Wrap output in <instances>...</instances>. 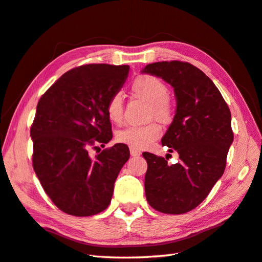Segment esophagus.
<instances>
[{
	"instance_id": "1",
	"label": "esophagus",
	"mask_w": 262,
	"mask_h": 262,
	"mask_svg": "<svg viewBox=\"0 0 262 262\" xmlns=\"http://www.w3.org/2000/svg\"><path fill=\"white\" fill-rule=\"evenodd\" d=\"M129 152H130L132 157H140V155L142 154L141 151H138V149H135V148H130Z\"/></svg>"
}]
</instances>
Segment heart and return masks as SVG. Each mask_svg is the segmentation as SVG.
<instances>
[{"instance_id":"obj_1","label":"heart","mask_w":262,"mask_h":262,"mask_svg":"<svg viewBox=\"0 0 262 262\" xmlns=\"http://www.w3.org/2000/svg\"><path fill=\"white\" fill-rule=\"evenodd\" d=\"M132 94L135 98L146 102L147 119H155L163 125L173 120L174 108L169 99V88L159 77L149 74L138 75L130 85ZM110 121L120 124L124 118V101L120 93H114L105 104ZM161 135V128L157 122H149L144 126H130L118 130L117 141L135 149H145Z\"/></svg>"}]
</instances>
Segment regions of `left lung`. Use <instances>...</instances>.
<instances>
[{"label":"left lung","instance_id":"obj_1","mask_svg":"<svg viewBox=\"0 0 262 262\" xmlns=\"http://www.w3.org/2000/svg\"><path fill=\"white\" fill-rule=\"evenodd\" d=\"M142 72L173 88L177 110L162 145L179 154L172 165L164 158L143 154L147 162L146 199L161 213L185 214L208 196L224 173L233 143L231 111L213 81L192 64L158 62Z\"/></svg>","mask_w":262,"mask_h":262}]
</instances>
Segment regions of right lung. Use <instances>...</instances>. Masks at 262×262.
Listing matches in <instances>:
<instances>
[{
	"mask_svg": "<svg viewBox=\"0 0 262 262\" xmlns=\"http://www.w3.org/2000/svg\"><path fill=\"white\" fill-rule=\"evenodd\" d=\"M128 65L88 64L70 70L42 94L30 129L32 166L43 190L66 214L92 216L108 207L129 148L115 144L94 158L89 149L113 138L105 104L118 93Z\"/></svg>",
	"mask_w": 262,
	"mask_h": 262,
	"instance_id": "1",
	"label": "right lung"
}]
</instances>
